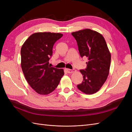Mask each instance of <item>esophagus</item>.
<instances>
[{"label": "esophagus", "instance_id": "1", "mask_svg": "<svg viewBox=\"0 0 132 132\" xmlns=\"http://www.w3.org/2000/svg\"><path fill=\"white\" fill-rule=\"evenodd\" d=\"M67 72L68 73H72L74 72V71H75L74 69L72 70V69H67Z\"/></svg>", "mask_w": 132, "mask_h": 132}]
</instances>
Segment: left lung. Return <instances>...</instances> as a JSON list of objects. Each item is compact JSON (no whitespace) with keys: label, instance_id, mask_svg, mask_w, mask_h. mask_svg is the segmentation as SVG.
Returning <instances> with one entry per match:
<instances>
[{"label":"left lung","instance_id":"obj_1","mask_svg":"<svg viewBox=\"0 0 132 132\" xmlns=\"http://www.w3.org/2000/svg\"><path fill=\"white\" fill-rule=\"evenodd\" d=\"M77 42L80 55L87 57L84 70H80L83 81L78 88L86 94H93L100 89L109 74L111 53L102 35L90 29L71 33Z\"/></svg>","mask_w":132,"mask_h":132}]
</instances>
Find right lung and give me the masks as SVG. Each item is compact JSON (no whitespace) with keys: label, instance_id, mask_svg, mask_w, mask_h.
<instances>
[{"label":"right lung","instance_id":"obj_1","mask_svg":"<svg viewBox=\"0 0 132 132\" xmlns=\"http://www.w3.org/2000/svg\"><path fill=\"white\" fill-rule=\"evenodd\" d=\"M62 36L59 33H35L22 46L23 73L30 86L39 94L47 95L53 91L64 74L63 69L49 65L54 44Z\"/></svg>","mask_w":132,"mask_h":132}]
</instances>
